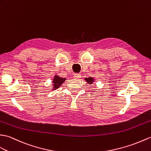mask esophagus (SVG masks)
<instances>
[{"mask_svg":"<svg viewBox=\"0 0 151 151\" xmlns=\"http://www.w3.org/2000/svg\"><path fill=\"white\" fill-rule=\"evenodd\" d=\"M80 78H81V75L80 74H75L74 75V78L75 79H80Z\"/></svg>","mask_w":151,"mask_h":151,"instance_id":"34e87169","label":"esophagus"}]
</instances>
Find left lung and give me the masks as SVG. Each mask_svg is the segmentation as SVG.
<instances>
[{"instance_id": "obj_1", "label": "left lung", "mask_w": 151, "mask_h": 151, "mask_svg": "<svg viewBox=\"0 0 151 151\" xmlns=\"http://www.w3.org/2000/svg\"><path fill=\"white\" fill-rule=\"evenodd\" d=\"M85 80L89 84H92L94 82V79L93 77H89V78H85Z\"/></svg>"}]
</instances>
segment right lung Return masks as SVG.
Instances as JSON below:
<instances>
[{
    "label": "right lung",
    "instance_id": "obj_1",
    "mask_svg": "<svg viewBox=\"0 0 151 151\" xmlns=\"http://www.w3.org/2000/svg\"><path fill=\"white\" fill-rule=\"evenodd\" d=\"M65 80V78H62V77H60L59 76L55 75L53 80H52V89L55 90L58 89L64 82Z\"/></svg>",
    "mask_w": 151,
    "mask_h": 151
}]
</instances>
